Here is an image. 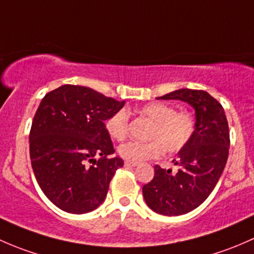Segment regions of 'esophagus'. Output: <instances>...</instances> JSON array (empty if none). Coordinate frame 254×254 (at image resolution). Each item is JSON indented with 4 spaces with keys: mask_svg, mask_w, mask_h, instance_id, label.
<instances>
[{
    "mask_svg": "<svg viewBox=\"0 0 254 254\" xmlns=\"http://www.w3.org/2000/svg\"><path fill=\"white\" fill-rule=\"evenodd\" d=\"M125 165L134 167V166H138V163H132V161H126V163H125Z\"/></svg>",
    "mask_w": 254,
    "mask_h": 254,
    "instance_id": "34e87169",
    "label": "esophagus"
}]
</instances>
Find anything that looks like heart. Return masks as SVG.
I'll list each match as a JSON object with an SVG mask.
<instances>
[{
  "instance_id": "heart-1",
  "label": "heart",
  "mask_w": 254,
  "mask_h": 254,
  "mask_svg": "<svg viewBox=\"0 0 254 254\" xmlns=\"http://www.w3.org/2000/svg\"><path fill=\"white\" fill-rule=\"evenodd\" d=\"M138 114L151 121L148 142H127L119 146V154L125 160L142 163L158 158L164 149L176 153L188 144L194 133V119L187 111H175L164 103H149L138 109ZM105 127L110 137L116 140L126 138L128 132V112L119 110L106 120Z\"/></svg>"
}]
</instances>
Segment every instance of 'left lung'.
<instances>
[{
	"label": "left lung",
	"mask_w": 254,
	"mask_h": 254,
	"mask_svg": "<svg viewBox=\"0 0 254 254\" xmlns=\"http://www.w3.org/2000/svg\"><path fill=\"white\" fill-rule=\"evenodd\" d=\"M156 99L181 100L194 109V133L172 160L176 171L155 165L154 179L143 186L151 210L182 215L202 204L218 184L229 156V125L223 106L204 90L179 89Z\"/></svg>",
	"instance_id": "obj_1"
}]
</instances>
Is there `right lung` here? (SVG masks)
<instances>
[{
    "mask_svg": "<svg viewBox=\"0 0 254 254\" xmlns=\"http://www.w3.org/2000/svg\"><path fill=\"white\" fill-rule=\"evenodd\" d=\"M124 106L125 101L70 84L41 100L29 134L31 167L44 194L64 211L89 213L105 200L110 181L124 166L120 156H111L105 121Z\"/></svg>",
    "mask_w": 254,
    "mask_h": 254,
    "instance_id": "add662e5",
    "label": "right lung"
}]
</instances>
